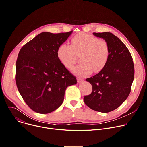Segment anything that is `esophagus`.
<instances>
[{
    "mask_svg": "<svg viewBox=\"0 0 147 147\" xmlns=\"http://www.w3.org/2000/svg\"><path fill=\"white\" fill-rule=\"evenodd\" d=\"M77 82H78V83H80V82H81L83 81V80H82V79H81V78H78V77L77 78Z\"/></svg>",
    "mask_w": 147,
    "mask_h": 147,
    "instance_id": "1",
    "label": "esophagus"
}]
</instances>
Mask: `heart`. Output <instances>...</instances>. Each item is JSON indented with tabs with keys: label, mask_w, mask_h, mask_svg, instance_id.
I'll return each mask as SVG.
<instances>
[{
	"label": "heart",
	"mask_w": 147,
	"mask_h": 147,
	"mask_svg": "<svg viewBox=\"0 0 147 147\" xmlns=\"http://www.w3.org/2000/svg\"><path fill=\"white\" fill-rule=\"evenodd\" d=\"M71 46L61 44L57 51L58 58L66 68L71 69L81 56L82 63L73 69L80 77H87L94 71L98 73L105 66L109 56L107 42L87 34H79L71 40Z\"/></svg>",
	"instance_id": "obj_1"
}]
</instances>
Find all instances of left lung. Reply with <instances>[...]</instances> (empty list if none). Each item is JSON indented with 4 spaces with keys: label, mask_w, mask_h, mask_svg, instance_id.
Instances as JSON below:
<instances>
[{
    "label": "left lung",
    "mask_w": 147,
    "mask_h": 147,
    "mask_svg": "<svg viewBox=\"0 0 147 147\" xmlns=\"http://www.w3.org/2000/svg\"><path fill=\"white\" fill-rule=\"evenodd\" d=\"M93 34L107 42L110 53L104 68L86 80L92 85V91L84 97V101L92 110L108 113L119 107L129 95L134 77V63L128 48L116 36L107 32Z\"/></svg>",
    "instance_id": "left-lung-1"
}]
</instances>
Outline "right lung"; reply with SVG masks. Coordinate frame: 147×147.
I'll use <instances>...</instances> for the list:
<instances>
[{
    "label": "right lung",
    "instance_id": "1",
    "mask_svg": "<svg viewBox=\"0 0 147 147\" xmlns=\"http://www.w3.org/2000/svg\"><path fill=\"white\" fill-rule=\"evenodd\" d=\"M73 31L38 34L21 48L16 64L18 90L34 112L49 113L64 100L67 87L76 84V77L60 61L57 51Z\"/></svg>",
    "mask_w": 147,
    "mask_h": 147
}]
</instances>
